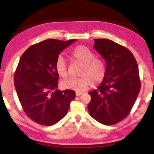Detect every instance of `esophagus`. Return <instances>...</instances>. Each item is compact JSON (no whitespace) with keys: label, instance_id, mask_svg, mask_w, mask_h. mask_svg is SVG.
Segmentation results:
<instances>
[{"label":"esophagus","instance_id":"34e87169","mask_svg":"<svg viewBox=\"0 0 154 154\" xmlns=\"http://www.w3.org/2000/svg\"><path fill=\"white\" fill-rule=\"evenodd\" d=\"M82 92H76V96H79L80 95H82Z\"/></svg>","mask_w":154,"mask_h":154}]
</instances>
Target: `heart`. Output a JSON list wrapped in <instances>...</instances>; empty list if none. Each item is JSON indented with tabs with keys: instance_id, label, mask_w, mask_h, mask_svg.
Here are the masks:
<instances>
[{
	"instance_id": "obj_1",
	"label": "heart",
	"mask_w": 154,
	"mask_h": 154,
	"mask_svg": "<svg viewBox=\"0 0 154 154\" xmlns=\"http://www.w3.org/2000/svg\"><path fill=\"white\" fill-rule=\"evenodd\" d=\"M71 56L75 60L83 64L81 72L82 77L71 78L64 81L62 86L64 89L72 90L76 92H83L93 83L102 82L105 77L106 66L103 60L95 58V55L85 45H78L71 51ZM56 71L60 76H68L67 64L63 57H58L56 64Z\"/></svg>"
}]
</instances>
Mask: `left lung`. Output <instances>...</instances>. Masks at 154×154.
I'll list each match as a JSON object with an SVG mask.
<instances>
[{
    "label": "left lung",
    "mask_w": 154,
    "mask_h": 154,
    "mask_svg": "<svg viewBox=\"0 0 154 154\" xmlns=\"http://www.w3.org/2000/svg\"><path fill=\"white\" fill-rule=\"evenodd\" d=\"M94 48L106 61V74L98 89L91 91L88 111L105 125L128 116L140 89L136 59L126 48L106 38H96Z\"/></svg>",
    "instance_id": "obj_1"
}]
</instances>
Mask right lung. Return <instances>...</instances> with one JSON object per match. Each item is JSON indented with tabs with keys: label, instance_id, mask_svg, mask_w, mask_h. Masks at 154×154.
Wrapping results in <instances>:
<instances>
[{
	"label": "right lung",
	"instance_id": "obj_1",
	"mask_svg": "<svg viewBox=\"0 0 154 154\" xmlns=\"http://www.w3.org/2000/svg\"><path fill=\"white\" fill-rule=\"evenodd\" d=\"M48 39L28 48L21 56L14 75V85L23 110L43 126L56 124L66 116L75 98L71 90L57 89L56 61L60 52L76 41Z\"/></svg>",
	"mask_w": 154,
	"mask_h": 154
}]
</instances>
